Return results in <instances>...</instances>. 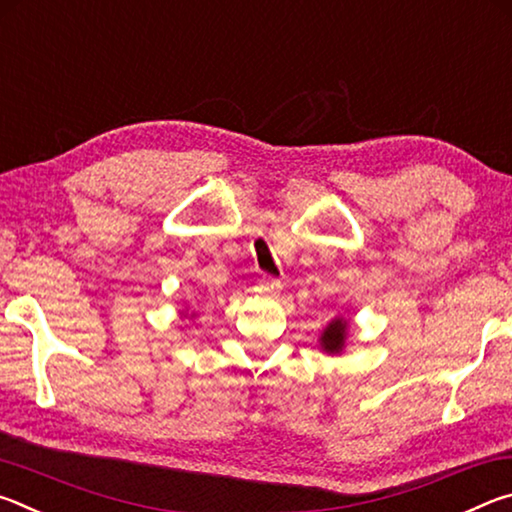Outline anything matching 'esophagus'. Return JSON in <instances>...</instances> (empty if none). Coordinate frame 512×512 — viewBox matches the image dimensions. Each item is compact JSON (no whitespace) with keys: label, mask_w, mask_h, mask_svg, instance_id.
Wrapping results in <instances>:
<instances>
[{"label":"esophagus","mask_w":512,"mask_h":512,"mask_svg":"<svg viewBox=\"0 0 512 512\" xmlns=\"http://www.w3.org/2000/svg\"><path fill=\"white\" fill-rule=\"evenodd\" d=\"M259 291L268 293V296H275V293L282 291V282L273 275H262V280H259Z\"/></svg>","instance_id":"1"}]
</instances>
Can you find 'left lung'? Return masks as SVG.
<instances>
[{
    "instance_id": "left-lung-1",
    "label": "left lung",
    "mask_w": 512,
    "mask_h": 512,
    "mask_svg": "<svg viewBox=\"0 0 512 512\" xmlns=\"http://www.w3.org/2000/svg\"><path fill=\"white\" fill-rule=\"evenodd\" d=\"M345 329H348V323L345 320H332L329 327L323 332V348L327 352H339L343 348V339H345Z\"/></svg>"
}]
</instances>
